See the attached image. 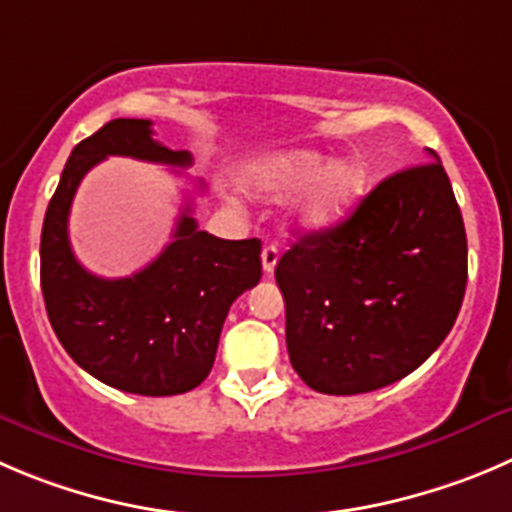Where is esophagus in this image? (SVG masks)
I'll use <instances>...</instances> for the list:
<instances>
[{"mask_svg":"<svg viewBox=\"0 0 512 512\" xmlns=\"http://www.w3.org/2000/svg\"><path fill=\"white\" fill-rule=\"evenodd\" d=\"M276 261H279V246H276V243H266L264 251H261V264H264V274L266 276L274 274Z\"/></svg>","mask_w":512,"mask_h":512,"instance_id":"obj_1","label":"esophagus"}]
</instances>
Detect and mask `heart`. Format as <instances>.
<instances>
[{
  "instance_id": "obj_1",
  "label": "heart",
  "mask_w": 512,
  "mask_h": 512,
  "mask_svg": "<svg viewBox=\"0 0 512 512\" xmlns=\"http://www.w3.org/2000/svg\"><path fill=\"white\" fill-rule=\"evenodd\" d=\"M246 183L264 196H286L301 188L294 203L296 223L306 231H326L352 213L367 186V170L357 158L324 163L311 150H286L248 165Z\"/></svg>"
}]
</instances>
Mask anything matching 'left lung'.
I'll return each mask as SVG.
<instances>
[{"label": "left lung", "mask_w": 512, "mask_h": 512, "mask_svg": "<svg viewBox=\"0 0 512 512\" xmlns=\"http://www.w3.org/2000/svg\"><path fill=\"white\" fill-rule=\"evenodd\" d=\"M427 153L276 264L291 367L316 392L362 394L407 377L460 314L465 223L440 158Z\"/></svg>", "instance_id": "left-lung-1"}]
</instances>
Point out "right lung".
I'll list each match as a JSON object with an SVG mask.
<instances>
[{
  "instance_id": "obj_1",
  "label": "right lung",
  "mask_w": 512,
  "mask_h": 512,
  "mask_svg": "<svg viewBox=\"0 0 512 512\" xmlns=\"http://www.w3.org/2000/svg\"><path fill=\"white\" fill-rule=\"evenodd\" d=\"M150 120L118 118L75 145L47 206L40 281L47 316L65 352L100 382L130 394L170 397L198 387L216 359L233 301L261 279V241H226L206 231L186 203L173 241L125 279L82 269L67 236L80 180L107 155L188 168V150L153 140Z\"/></svg>"
}]
</instances>
